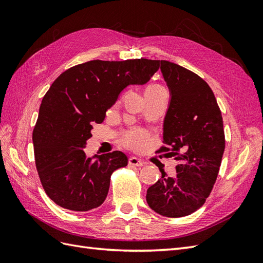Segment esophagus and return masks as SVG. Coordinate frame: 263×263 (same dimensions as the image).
Here are the masks:
<instances>
[{
  "instance_id": "obj_1",
  "label": "esophagus",
  "mask_w": 263,
  "mask_h": 263,
  "mask_svg": "<svg viewBox=\"0 0 263 263\" xmlns=\"http://www.w3.org/2000/svg\"><path fill=\"white\" fill-rule=\"evenodd\" d=\"M128 163H129L130 165H136V166H142V165L145 164L144 161H141L140 159H138L137 157H130V158L128 159Z\"/></svg>"
}]
</instances>
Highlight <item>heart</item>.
I'll list each match as a JSON object with an SVG mask.
<instances>
[{
    "instance_id": "heart-1",
    "label": "heart",
    "mask_w": 263,
    "mask_h": 263,
    "mask_svg": "<svg viewBox=\"0 0 263 263\" xmlns=\"http://www.w3.org/2000/svg\"><path fill=\"white\" fill-rule=\"evenodd\" d=\"M151 89H161V86L160 85H150L147 87V90H151ZM145 141H146V134L142 130L134 132V133L129 134L128 136H126L124 139V142L127 146H129L135 149L140 148L142 145L145 144Z\"/></svg>"
}]
</instances>
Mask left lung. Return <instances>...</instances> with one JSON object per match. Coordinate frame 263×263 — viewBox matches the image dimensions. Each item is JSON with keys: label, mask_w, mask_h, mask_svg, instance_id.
<instances>
[{"label": "left lung", "mask_w": 263, "mask_h": 263, "mask_svg": "<svg viewBox=\"0 0 263 263\" xmlns=\"http://www.w3.org/2000/svg\"><path fill=\"white\" fill-rule=\"evenodd\" d=\"M170 92L159 153L176 156L177 176L162 177L147 190L151 210L165 217H183L197 211L217 179L225 134L220 109L209 84L192 71L158 60Z\"/></svg>", "instance_id": "left-lung-1"}]
</instances>
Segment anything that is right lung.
<instances>
[{"label":"right lung","mask_w":263,"mask_h":263,"mask_svg":"<svg viewBox=\"0 0 263 263\" xmlns=\"http://www.w3.org/2000/svg\"><path fill=\"white\" fill-rule=\"evenodd\" d=\"M159 69L158 60H92L61 73L45 94L33 132L35 162L46 194L61 208L86 212L108 193L112 173L128 163L122 151L84 153L93 123L128 85H144Z\"/></svg>","instance_id":"right-lung-1"}]
</instances>
